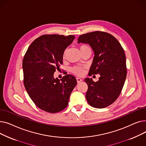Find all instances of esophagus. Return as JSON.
Listing matches in <instances>:
<instances>
[{"instance_id":"esophagus-1","label":"esophagus","mask_w":146,"mask_h":146,"mask_svg":"<svg viewBox=\"0 0 146 146\" xmlns=\"http://www.w3.org/2000/svg\"><path fill=\"white\" fill-rule=\"evenodd\" d=\"M76 80H77V82L79 83H80L82 81V79H80V78H76Z\"/></svg>"}]
</instances>
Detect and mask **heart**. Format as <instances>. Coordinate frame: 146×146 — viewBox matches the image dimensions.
Segmentation results:
<instances>
[{
    "instance_id": "1",
    "label": "heart",
    "mask_w": 146,
    "mask_h": 146,
    "mask_svg": "<svg viewBox=\"0 0 146 146\" xmlns=\"http://www.w3.org/2000/svg\"><path fill=\"white\" fill-rule=\"evenodd\" d=\"M89 48V47L86 45H82L79 47V49H80V51H82L84 49H86V48ZM65 55H66V52H64V57H65ZM72 72L76 75L80 76L83 73V68L81 67H79V66H75V67H73L72 68Z\"/></svg>"
}]
</instances>
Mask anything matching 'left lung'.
Segmentation results:
<instances>
[{
  "instance_id": "8db88e82",
  "label": "left lung",
  "mask_w": 146,
  "mask_h": 146,
  "mask_svg": "<svg viewBox=\"0 0 146 146\" xmlns=\"http://www.w3.org/2000/svg\"><path fill=\"white\" fill-rule=\"evenodd\" d=\"M78 40V43L88 44L94 52L89 74L100 75L96 82L89 78L85 79L88 86L87 101L94 108H105L117 100L124 85L127 67L124 49L113 36L102 31L83 34Z\"/></svg>"
}]
</instances>
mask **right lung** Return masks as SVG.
Instances as JSON below:
<instances>
[{"mask_svg":"<svg viewBox=\"0 0 146 146\" xmlns=\"http://www.w3.org/2000/svg\"><path fill=\"white\" fill-rule=\"evenodd\" d=\"M74 35H44L29 45L22 62L24 84L31 99L41 110L56 113L65 109L77 84L74 76L67 74L61 80L54 78L63 64L64 51Z\"/></svg>","mask_w":146,"mask_h":146,"instance_id":"right-lung-1","label":"right lung"}]
</instances>
